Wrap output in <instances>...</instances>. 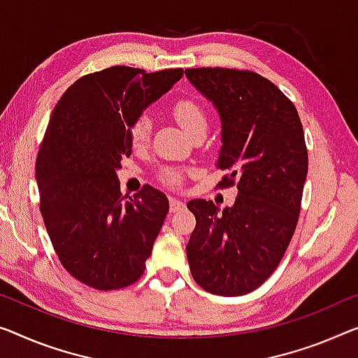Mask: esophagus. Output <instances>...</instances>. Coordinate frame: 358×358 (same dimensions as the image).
Returning a JSON list of instances; mask_svg holds the SVG:
<instances>
[{"label": "esophagus", "mask_w": 358, "mask_h": 358, "mask_svg": "<svg viewBox=\"0 0 358 358\" xmlns=\"http://www.w3.org/2000/svg\"><path fill=\"white\" fill-rule=\"evenodd\" d=\"M185 209V202L177 199V197H170V212H180Z\"/></svg>", "instance_id": "34e87169"}]
</instances>
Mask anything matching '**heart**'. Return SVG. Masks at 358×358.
<instances>
[{
	"label": "heart",
	"instance_id": "heart-1",
	"mask_svg": "<svg viewBox=\"0 0 358 358\" xmlns=\"http://www.w3.org/2000/svg\"><path fill=\"white\" fill-rule=\"evenodd\" d=\"M172 114L180 127L183 128L188 136H194L197 133H206L209 127V117H207L206 109L193 98H181L172 106ZM152 130V120L148 114L138 115L130 124L128 133H130V141L133 148L141 149L148 145L149 136ZM162 180L169 185L178 183L180 175L177 170L167 169L164 170Z\"/></svg>",
	"mask_w": 358,
	"mask_h": 358
}]
</instances>
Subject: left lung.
<instances>
[{
    "label": "left lung",
    "mask_w": 358,
    "mask_h": 358,
    "mask_svg": "<svg viewBox=\"0 0 358 358\" xmlns=\"http://www.w3.org/2000/svg\"><path fill=\"white\" fill-rule=\"evenodd\" d=\"M186 78L220 117L217 169L238 178V197L220 210L193 199L186 244L194 281L217 296H243L273 273L294 234L308 157L294 104L262 76L222 67L186 69Z\"/></svg>",
    "instance_id": "1"
}]
</instances>
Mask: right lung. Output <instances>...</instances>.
<instances>
[{
  "label": "right lung",
  "instance_id": "right-lung-1",
  "mask_svg": "<svg viewBox=\"0 0 358 358\" xmlns=\"http://www.w3.org/2000/svg\"><path fill=\"white\" fill-rule=\"evenodd\" d=\"M181 77L109 67L77 80L52 109L35 165L40 210L62 266L83 285L120 289L145 273L169 199L149 185L124 197L117 170L131 156V122Z\"/></svg>",
  "mask_w": 358,
  "mask_h": 358
}]
</instances>
